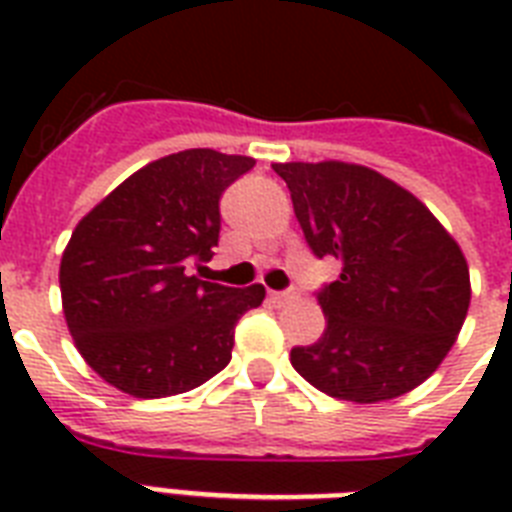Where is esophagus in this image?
<instances>
[{"label": "esophagus", "mask_w": 512, "mask_h": 512, "mask_svg": "<svg viewBox=\"0 0 512 512\" xmlns=\"http://www.w3.org/2000/svg\"><path fill=\"white\" fill-rule=\"evenodd\" d=\"M268 297H271L273 305H287V303H292V300H295L297 292H292V289H284V292H271Z\"/></svg>", "instance_id": "1"}]
</instances>
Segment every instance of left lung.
<instances>
[{"label": "left lung", "instance_id": "8db88e82", "mask_svg": "<svg viewBox=\"0 0 512 512\" xmlns=\"http://www.w3.org/2000/svg\"><path fill=\"white\" fill-rule=\"evenodd\" d=\"M316 257L340 279L316 292L327 329L292 366L332 398L374 404L425 382L460 335L468 263L430 209L380 172L345 162L273 164Z\"/></svg>", "mask_w": 512, "mask_h": 512}]
</instances>
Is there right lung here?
Instances as JSON below:
<instances>
[{
  "instance_id": "add662e5",
  "label": "right lung",
  "mask_w": 512,
  "mask_h": 512,
  "mask_svg": "<svg viewBox=\"0 0 512 512\" xmlns=\"http://www.w3.org/2000/svg\"><path fill=\"white\" fill-rule=\"evenodd\" d=\"M255 167L249 156L191 148L108 193L71 233L60 260L68 332L84 361L135 398L199 388L231 361L236 321L265 289L191 276L220 239V196Z\"/></svg>"
}]
</instances>
